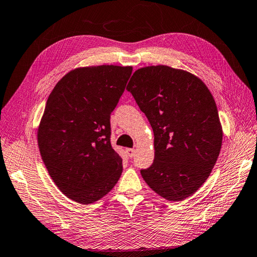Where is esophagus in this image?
Returning a JSON list of instances; mask_svg holds the SVG:
<instances>
[{"label": "esophagus", "mask_w": 257, "mask_h": 257, "mask_svg": "<svg viewBox=\"0 0 257 257\" xmlns=\"http://www.w3.org/2000/svg\"><path fill=\"white\" fill-rule=\"evenodd\" d=\"M126 153L130 158H133L135 156V150L134 149H126Z\"/></svg>", "instance_id": "34e87169"}]
</instances>
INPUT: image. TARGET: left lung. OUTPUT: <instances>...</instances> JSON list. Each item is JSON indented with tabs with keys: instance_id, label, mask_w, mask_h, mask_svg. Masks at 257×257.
Segmentation results:
<instances>
[{
	"instance_id": "obj_1",
	"label": "left lung",
	"mask_w": 257,
	"mask_h": 257,
	"mask_svg": "<svg viewBox=\"0 0 257 257\" xmlns=\"http://www.w3.org/2000/svg\"><path fill=\"white\" fill-rule=\"evenodd\" d=\"M126 89L154 133V161L141 170L144 181L168 200L186 199L204 185L221 149L214 97L195 75L163 65L138 69Z\"/></svg>"
}]
</instances>
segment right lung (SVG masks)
<instances>
[{
  "label": "right lung",
  "mask_w": 257,
  "mask_h": 257,
  "mask_svg": "<svg viewBox=\"0 0 257 257\" xmlns=\"http://www.w3.org/2000/svg\"><path fill=\"white\" fill-rule=\"evenodd\" d=\"M132 70L113 65L77 68L48 97L39 150L53 182L79 204L99 200L122 174V158L110 144L109 119Z\"/></svg>",
  "instance_id": "obj_1"
}]
</instances>
